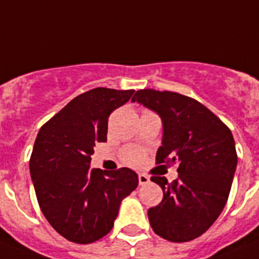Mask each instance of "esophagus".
<instances>
[{"label": "esophagus", "instance_id": "esophagus-1", "mask_svg": "<svg viewBox=\"0 0 259 259\" xmlns=\"http://www.w3.org/2000/svg\"><path fill=\"white\" fill-rule=\"evenodd\" d=\"M138 181H139V185L143 186V185H147L150 183V177L143 175V173H139L138 175Z\"/></svg>", "mask_w": 259, "mask_h": 259}]
</instances>
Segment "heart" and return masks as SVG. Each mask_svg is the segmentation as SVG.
<instances>
[{"instance_id": "b5f03b06", "label": "heart", "mask_w": 259, "mask_h": 259, "mask_svg": "<svg viewBox=\"0 0 259 259\" xmlns=\"http://www.w3.org/2000/svg\"><path fill=\"white\" fill-rule=\"evenodd\" d=\"M123 161L133 167H138L143 161V151L137 147L126 148L122 154Z\"/></svg>"}]
</instances>
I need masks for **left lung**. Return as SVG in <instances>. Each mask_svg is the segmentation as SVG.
<instances>
[{
    "label": "left lung",
    "instance_id": "obj_1",
    "mask_svg": "<svg viewBox=\"0 0 259 259\" xmlns=\"http://www.w3.org/2000/svg\"><path fill=\"white\" fill-rule=\"evenodd\" d=\"M132 102L161 118L156 164L179 163L173 183L151 177L163 189V201L148 210L150 224L168 241L194 240L212 226L228 199L237 165L232 133L203 104L177 92L139 90Z\"/></svg>",
    "mask_w": 259,
    "mask_h": 259
}]
</instances>
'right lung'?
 <instances>
[{
    "label": "right lung",
    "mask_w": 259,
    "mask_h": 259,
    "mask_svg": "<svg viewBox=\"0 0 259 259\" xmlns=\"http://www.w3.org/2000/svg\"><path fill=\"white\" fill-rule=\"evenodd\" d=\"M134 90L98 87L74 98L37 133L30 159L41 212L66 240L91 244L111 232L125 197L138 186L129 168H90L98 142L107 141L108 117Z\"/></svg>",
    "instance_id": "1"
}]
</instances>
